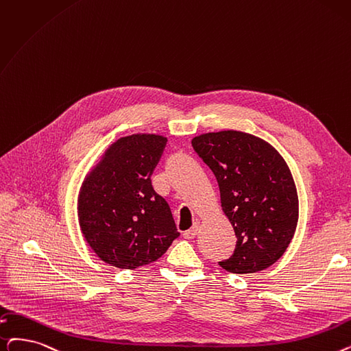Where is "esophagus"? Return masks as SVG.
<instances>
[{"instance_id": "34e87169", "label": "esophagus", "mask_w": 351, "mask_h": 351, "mask_svg": "<svg viewBox=\"0 0 351 351\" xmlns=\"http://www.w3.org/2000/svg\"><path fill=\"white\" fill-rule=\"evenodd\" d=\"M197 230H199V223L196 222V223L191 228V230H188V231L184 232V237H185L186 239H192V238H195V235L197 234Z\"/></svg>"}]
</instances>
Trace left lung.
<instances>
[{
  "label": "left lung",
  "mask_w": 351,
  "mask_h": 351,
  "mask_svg": "<svg viewBox=\"0 0 351 351\" xmlns=\"http://www.w3.org/2000/svg\"><path fill=\"white\" fill-rule=\"evenodd\" d=\"M192 146L215 175L222 210L237 235L234 255L219 265L252 274L277 263L298 222V193L282 155L241 130L202 133Z\"/></svg>",
  "instance_id": "obj_1"
}]
</instances>
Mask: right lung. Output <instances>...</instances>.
<instances>
[{"label":"right lung","mask_w":351,"mask_h":351,"mask_svg":"<svg viewBox=\"0 0 351 351\" xmlns=\"http://www.w3.org/2000/svg\"><path fill=\"white\" fill-rule=\"evenodd\" d=\"M166 138L134 133L108 146L77 196L83 238L106 264L134 269L156 260L179 237L169 205L150 176Z\"/></svg>","instance_id":"1"}]
</instances>
